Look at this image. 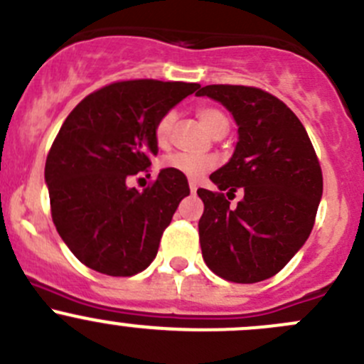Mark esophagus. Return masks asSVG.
<instances>
[{
  "label": "esophagus",
  "instance_id": "obj_1",
  "mask_svg": "<svg viewBox=\"0 0 364 364\" xmlns=\"http://www.w3.org/2000/svg\"><path fill=\"white\" fill-rule=\"evenodd\" d=\"M188 185H190V192L196 193V190H197V179H190Z\"/></svg>",
  "mask_w": 364,
  "mask_h": 364
}]
</instances>
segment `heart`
<instances>
[{
  "mask_svg": "<svg viewBox=\"0 0 364 364\" xmlns=\"http://www.w3.org/2000/svg\"><path fill=\"white\" fill-rule=\"evenodd\" d=\"M199 117L204 123V127L208 128L215 137L225 135L227 130H229V119H227L225 114L218 111V109L203 107L199 111ZM176 119H178V114L174 111L165 112L159 119V123H156L155 127V137L160 144H165V142L171 139ZM164 165L167 168H172V171H178L181 172V174L188 176V178H199L204 172H208L209 168H213L215 161H213V159H209V156H193L186 155V153H174V155L165 156Z\"/></svg>",
  "mask_w": 364,
  "mask_h": 364,
  "instance_id": "obj_1",
  "label": "heart"
}]
</instances>
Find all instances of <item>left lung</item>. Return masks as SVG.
<instances>
[{"label":"left lung","instance_id":"1","mask_svg":"<svg viewBox=\"0 0 364 364\" xmlns=\"http://www.w3.org/2000/svg\"><path fill=\"white\" fill-rule=\"evenodd\" d=\"M197 97L220 102L237 124V144L209 176L220 192H243L230 208L223 193L199 188L204 203L199 240L204 262L218 277L255 284L274 277L314 229L322 171L306 130L273 95L248 86L213 84Z\"/></svg>","mask_w":364,"mask_h":364}]
</instances>
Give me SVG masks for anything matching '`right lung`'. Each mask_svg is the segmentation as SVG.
<instances>
[{"label": "right lung", "mask_w": 364, "mask_h": 364, "mask_svg": "<svg viewBox=\"0 0 364 364\" xmlns=\"http://www.w3.org/2000/svg\"><path fill=\"white\" fill-rule=\"evenodd\" d=\"M196 82L123 80L87 95L65 119L46 161L58 234L82 264L109 277L146 269L179 203L185 174L161 168L139 192L127 179L159 153L155 127Z\"/></svg>", "instance_id": "add662e5"}]
</instances>
